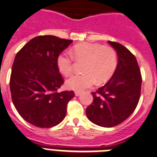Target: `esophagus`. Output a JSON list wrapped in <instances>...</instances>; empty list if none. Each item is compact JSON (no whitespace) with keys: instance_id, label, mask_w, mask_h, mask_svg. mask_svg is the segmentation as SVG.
I'll return each instance as SVG.
<instances>
[{"instance_id":"1","label":"esophagus","mask_w":157,"mask_h":157,"mask_svg":"<svg viewBox=\"0 0 157 157\" xmlns=\"http://www.w3.org/2000/svg\"><path fill=\"white\" fill-rule=\"evenodd\" d=\"M80 94H81V92H80V91H75V95L76 96L80 95Z\"/></svg>"}]
</instances>
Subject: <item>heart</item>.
Wrapping results in <instances>:
<instances>
[{"label":"heart","instance_id":"heart-1","mask_svg":"<svg viewBox=\"0 0 157 157\" xmlns=\"http://www.w3.org/2000/svg\"><path fill=\"white\" fill-rule=\"evenodd\" d=\"M74 59L84 63L81 75H73L66 81V87L71 90L81 91L96 83L106 82L115 72L117 66V54L110 46L98 44L82 43L75 45L71 55L63 52L57 58V66L60 73L69 76L73 73Z\"/></svg>","mask_w":157,"mask_h":157}]
</instances>
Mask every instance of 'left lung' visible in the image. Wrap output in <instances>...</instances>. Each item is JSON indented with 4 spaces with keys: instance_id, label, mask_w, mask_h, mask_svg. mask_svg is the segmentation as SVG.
<instances>
[{
    "instance_id": "8db88e82",
    "label": "left lung",
    "mask_w": 157,
    "mask_h": 157,
    "mask_svg": "<svg viewBox=\"0 0 157 157\" xmlns=\"http://www.w3.org/2000/svg\"><path fill=\"white\" fill-rule=\"evenodd\" d=\"M108 42L117 51V69L105 85L91 92L93 101L86 109L87 118L104 128L115 127L128 119L138 105L142 87L135 56L120 43Z\"/></svg>"
}]
</instances>
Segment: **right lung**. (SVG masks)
<instances>
[{
	"label": "right lung",
	"mask_w": 157,
	"mask_h": 157,
	"mask_svg": "<svg viewBox=\"0 0 157 157\" xmlns=\"http://www.w3.org/2000/svg\"><path fill=\"white\" fill-rule=\"evenodd\" d=\"M73 42L56 36L33 38L15 56L10 77L12 99L19 115L33 126L49 128L62 122L73 91L59 92L64 83L57 58Z\"/></svg>",
	"instance_id": "right-lung-1"
}]
</instances>
